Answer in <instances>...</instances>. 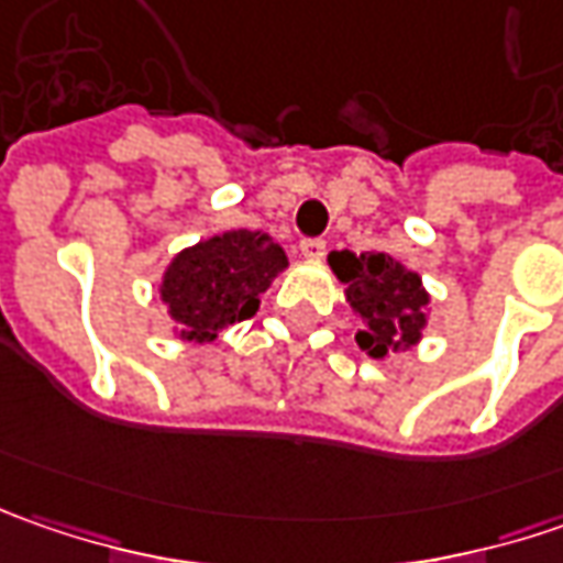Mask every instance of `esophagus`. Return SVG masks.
Segmentation results:
<instances>
[{"label": "esophagus", "mask_w": 563, "mask_h": 563, "mask_svg": "<svg viewBox=\"0 0 563 563\" xmlns=\"http://www.w3.org/2000/svg\"><path fill=\"white\" fill-rule=\"evenodd\" d=\"M300 253H303L307 260H322V256H325V241H322V238H303V241H300Z\"/></svg>", "instance_id": "esophagus-1"}]
</instances>
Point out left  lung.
Instances as JSON below:
<instances>
[{"label":"left lung","mask_w":563,"mask_h":563,"mask_svg":"<svg viewBox=\"0 0 563 563\" xmlns=\"http://www.w3.org/2000/svg\"><path fill=\"white\" fill-rule=\"evenodd\" d=\"M329 266L344 282L347 303L363 319L357 344L373 360L413 347L426 329L429 294L422 278L388 253H351L329 256Z\"/></svg>","instance_id":"left-lung-1"}]
</instances>
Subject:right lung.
Returning a JSON list of instances; mask_svg holds the SVG:
<instances>
[{"mask_svg": "<svg viewBox=\"0 0 563 563\" xmlns=\"http://www.w3.org/2000/svg\"><path fill=\"white\" fill-rule=\"evenodd\" d=\"M288 266L285 250L260 231H225L181 250L163 275L168 316L181 341H216L222 329L260 310V294Z\"/></svg>", "mask_w": 563, "mask_h": 563, "instance_id": "1", "label": "right lung"}]
</instances>
